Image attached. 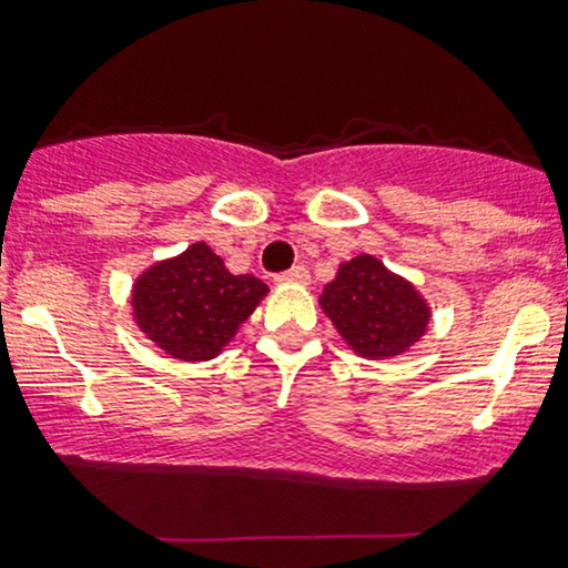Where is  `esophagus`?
<instances>
[{"label":"esophagus","mask_w":568,"mask_h":568,"mask_svg":"<svg viewBox=\"0 0 568 568\" xmlns=\"http://www.w3.org/2000/svg\"><path fill=\"white\" fill-rule=\"evenodd\" d=\"M277 283H298V285H306L310 283V272H306V266H293V270L283 272V275H277Z\"/></svg>","instance_id":"1"}]
</instances>
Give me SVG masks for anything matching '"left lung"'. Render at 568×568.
<instances>
[{
  "mask_svg": "<svg viewBox=\"0 0 568 568\" xmlns=\"http://www.w3.org/2000/svg\"><path fill=\"white\" fill-rule=\"evenodd\" d=\"M317 302L344 344L366 361L406 355L433 321V306L416 285L371 253L338 264Z\"/></svg>",
  "mask_w": 568,
  "mask_h": 568,
  "instance_id": "obj_1",
  "label": "left lung"
}]
</instances>
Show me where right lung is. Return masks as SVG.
Segmentation results:
<instances>
[{
  "label": "right lung",
  "instance_id": "right-lung-1",
  "mask_svg": "<svg viewBox=\"0 0 568 568\" xmlns=\"http://www.w3.org/2000/svg\"><path fill=\"white\" fill-rule=\"evenodd\" d=\"M270 288L253 275H232L207 243L162 258L135 277L130 315L149 342L181 363L224 352Z\"/></svg>",
  "mask_w": 568,
  "mask_h": 568
}]
</instances>
